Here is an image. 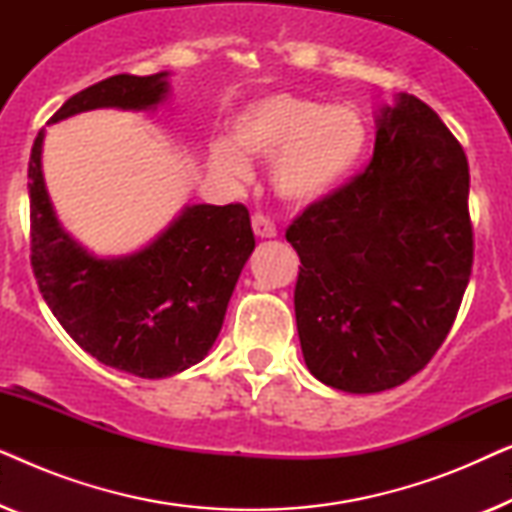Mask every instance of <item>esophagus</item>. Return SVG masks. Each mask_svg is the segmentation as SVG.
<instances>
[{"mask_svg": "<svg viewBox=\"0 0 512 512\" xmlns=\"http://www.w3.org/2000/svg\"><path fill=\"white\" fill-rule=\"evenodd\" d=\"M251 228H254V235L256 237H265V240H268V237H275L277 235L275 223H272L268 216H263V214L251 216Z\"/></svg>", "mask_w": 512, "mask_h": 512, "instance_id": "obj_1", "label": "esophagus"}]
</instances>
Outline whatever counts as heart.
<instances>
[{
  "label": "heart",
  "instance_id": "1",
  "mask_svg": "<svg viewBox=\"0 0 512 512\" xmlns=\"http://www.w3.org/2000/svg\"><path fill=\"white\" fill-rule=\"evenodd\" d=\"M233 143L212 146V165L223 177H249L244 156L275 160L272 186L291 205H314L338 191L359 170L368 128L349 107H328L310 97L277 93L237 116Z\"/></svg>",
  "mask_w": 512,
  "mask_h": 512
}]
</instances>
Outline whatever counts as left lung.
<instances>
[{"instance_id": "obj_1", "label": "left lung", "mask_w": 512, "mask_h": 512, "mask_svg": "<svg viewBox=\"0 0 512 512\" xmlns=\"http://www.w3.org/2000/svg\"><path fill=\"white\" fill-rule=\"evenodd\" d=\"M366 170L307 205L286 240L310 373L349 394L417 375L457 319L473 268L468 160L440 116L401 95L377 118Z\"/></svg>"}]
</instances>
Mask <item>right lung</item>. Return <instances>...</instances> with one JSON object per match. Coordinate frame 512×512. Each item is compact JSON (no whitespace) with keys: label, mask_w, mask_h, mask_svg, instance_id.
I'll use <instances>...</instances> for the list:
<instances>
[{"label":"right lung","mask_w":512,"mask_h":512,"mask_svg":"<svg viewBox=\"0 0 512 512\" xmlns=\"http://www.w3.org/2000/svg\"><path fill=\"white\" fill-rule=\"evenodd\" d=\"M165 72L116 74L69 97L51 123L79 111L149 109L167 93ZM39 130L27 165L30 263L41 296L76 345L104 366L158 380L205 359L237 277L254 251L249 209L186 207L158 240L125 258H95L60 228L41 174Z\"/></svg>","instance_id":"add662e5"}]
</instances>
